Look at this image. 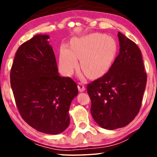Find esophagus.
<instances>
[{"label":"esophagus","instance_id":"esophagus-1","mask_svg":"<svg viewBox=\"0 0 157 157\" xmlns=\"http://www.w3.org/2000/svg\"><path fill=\"white\" fill-rule=\"evenodd\" d=\"M78 89L79 91H83L85 90V86L83 84V83L78 82Z\"/></svg>","mask_w":157,"mask_h":157}]
</instances>
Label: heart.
<instances>
[{
    "label": "heart",
    "mask_w": 157,
    "mask_h": 157,
    "mask_svg": "<svg viewBox=\"0 0 157 157\" xmlns=\"http://www.w3.org/2000/svg\"><path fill=\"white\" fill-rule=\"evenodd\" d=\"M116 48L115 40L111 36L93 33L74 38L71 47L63 46L60 51L59 65L66 76L71 75L80 59L81 69L90 77L104 74L112 63Z\"/></svg>",
    "instance_id": "obj_1"
}]
</instances>
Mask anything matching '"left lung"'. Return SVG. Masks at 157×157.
<instances>
[{
  "label": "left lung",
  "mask_w": 157,
  "mask_h": 157,
  "mask_svg": "<svg viewBox=\"0 0 157 157\" xmlns=\"http://www.w3.org/2000/svg\"><path fill=\"white\" fill-rule=\"evenodd\" d=\"M118 38L119 53L109 71L86 87L92 117L109 130L124 127L138 114L147 80L140 48L120 32Z\"/></svg>",
  "instance_id": "1"
}]
</instances>
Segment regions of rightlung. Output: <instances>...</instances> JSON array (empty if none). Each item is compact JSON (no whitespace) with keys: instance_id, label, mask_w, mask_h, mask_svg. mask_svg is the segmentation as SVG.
<instances>
[{"instance_id":"right-lung-1","label":"right lung","mask_w":157,"mask_h":157,"mask_svg":"<svg viewBox=\"0 0 157 157\" xmlns=\"http://www.w3.org/2000/svg\"><path fill=\"white\" fill-rule=\"evenodd\" d=\"M47 35H37L21 44L10 74L15 101L22 119L38 132H63L70 123L68 110L78 87L61 77Z\"/></svg>"}]
</instances>
